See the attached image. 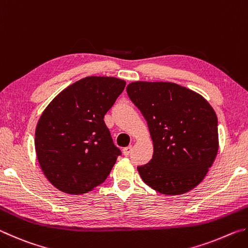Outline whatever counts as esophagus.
Wrapping results in <instances>:
<instances>
[{
	"instance_id": "1",
	"label": "esophagus",
	"mask_w": 248,
	"mask_h": 248,
	"mask_svg": "<svg viewBox=\"0 0 248 248\" xmlns=\"http://www.w3.org/2000/svg\"><path fill=\"white\" fill-rule=\"evenodd\" d=\"M131 151H132V146L131 145H129V146H127V148H124L123 149L124 155H125V156H128V155L131 153Z\"/></svg>"
}]
</instances>
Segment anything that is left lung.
Listing matches in <instances>:
<instances>
[{
	"label": "left lung",
	"mask_w": 248,
	"mask_h": 248,
	"mask_svg": "<svg viewBox=\"0 0 248 248\" xmlns=\"http://www.w3.org/2000/svg\"><path fill=\"white\" fill-rule=\"evenodd\" d=\"M131 102L148 123L152 159L138 170L161 194L182 195L199 185L219 150L217 118L207 100L170 82H133Z\"/></svg>",
	"instance_id": "8db88e82"
}]
</instances>
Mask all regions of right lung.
Listing matches in <instances>:
<instances>
[{
	"mask_svg": "<svg viewBox=\"0 0 248 248\" xmlns=\"http://www.w3.org/2000/svg\"><path fill=\"white\" fill-rule=\"evenodd\" d=\"M124 79L87 77L57 95L36 127L35 149L47 179L59 190L86 194L105 182L120 150L104 116L124 90Z\"/></svg>",
	"mask_w": 248,
	"mask_h": 248,
	"instance_id": "right-lung-1",
	"label": "right lung"
}]
</instances>
